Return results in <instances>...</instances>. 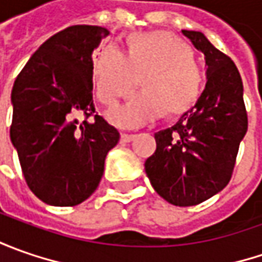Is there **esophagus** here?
Returning a JSON list of instances; mask_svg holds the SVG:
<instances>
[{
  "mask_svg": "<svg viewBox=\"0 0 262 262\" xmlns=\"http://www.w3.org/2000/svg\"><path fill=\"white\" fill-rule=\"evenodd\" d=\"M136 137H137L136 134H121V141H124V143H129V141H133Z\"/></svg>",
  "mask_w": 262,
  "mask_h": 262,
  "instance_id": "esophagus-1",
  "label": "esophagus"
}]
</instances>
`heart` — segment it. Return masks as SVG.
<instances>
[{
  "label": "heart",
  "mask_w": 262,
  "mask_h": 262,
  "mask_svg": "<svg viewBox=\"0 0 262 262\" xmlns=\"http://www.w3.org/2000/svg\"><path fill=\"white\" fill-rule=\"evenodd\" d=\"M126 55L116 46H103L93 61L96 95L105 105L129 95L137 77L141 93L124 105L114 106L107 119L119 128H137L163 112L181 115L195 105L204 89V74L192 49L169 32L133 33Z\"/></svg>",
  "instance_id": "1"
}]
</instances>
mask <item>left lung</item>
Returning <instances> with one entry per match:
<instances>
[{
  "instance_id": "8db88e82",
  "label": "left lung",
  "mask_w": 262,
  "mask_h": 262,
  "mask_svg": "<svg viewBox=\"0 0 262 262\" xmlns=\"http://www.w3.org/2000/svg\"><path fill=\"white\" fill-rule=\"evenodd\" d=\"M204 54L207 84L194 107L155 134L156 151L144 163L159 195L179 207L196 206L229 184L248 129L244 84L233 61L204 33L182 30Z\"/></svg>"
}]
</instances>
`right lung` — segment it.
I'll list each match as a JSON object with an SVG mask.
<instances>
[{"instance_id":"right-lung-1","label":"right lung","mask_w":262,"mask_h":262,"mask_svg":"<svg viewBox=\"0 0 262 262\" xmlns=\"http://www.w3.org/2000/svg\"><path fill=\"white\" fill-rule=\"evenodd\" d=\"M109 30L67 27L39 46L15 78L10 138L30 191L49 206L83 203L99 186L119 133L95 114L92 54Z\"/></svg>"}]
</instances>
